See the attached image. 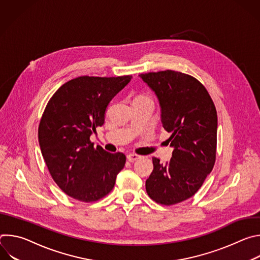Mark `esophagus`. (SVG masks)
Returning <instances> with one entry per match:
<instances>
[{"label": "esophagus", "mask_w": 260, "mask_h": 260, "mask_svg": "<svg viewBox=\"0 0 260 260\" xmlns=\"http://www.w3.org/2000/svg\"><path fill=\"white\" fill-rule=\"evenodd\" d=\"M140 158V155H138V154H135V153H131V154H128L127 155V159L129 160V161H135V160H137V159H139Z\"/></svg>", "instance_id": "esophagus-1"}]
</instances>
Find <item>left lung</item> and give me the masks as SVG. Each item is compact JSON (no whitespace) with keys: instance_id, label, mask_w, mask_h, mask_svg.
<instances>
[{"instance_id":"8db88e82","label":"left lung","mask_w":260,"mask_h":260,"mask_svg":"<svg viewBox=\"0 0 260 260\" xmlns=\"http://www.w3.org/2000/svg\"><path fill=\"white\" fill-rule=\"evenodd\" d=\"M156 94L164 128L174 148L170 161L152 158L146 191L154 202L172 206L193 197L216 160L217 111L206 87L194 77L172 70L141 74Z\"/></svg>"}]
</instances>
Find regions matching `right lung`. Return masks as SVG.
<instances>
[{
    "mask_svg": "<svg viewBox=\"0 0 260 260\" xmlns=\"http://www.w3.org/2000/svg\"><path fill=\"white\" fill-rule=\"evenodd\" d=\"M132 78L80 76L62 84L47 103L39 144L52 179L69 197L92 203L113 189L126 157L93 147L89 138L104 124L110 101Z\"/></svg>",
    "mask_w": 260,
    "mask_h": 260,
    "instance_id": "1",
    "label": "right lung"
}]
</instances>
